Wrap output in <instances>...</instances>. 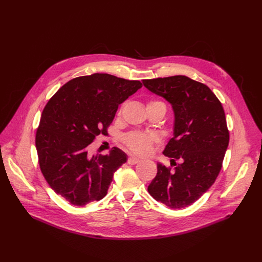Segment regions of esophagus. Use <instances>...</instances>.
Listing matches in <instances>:
<instances>
[{"mask_svg": "<svg viewBox=\"0 0 262 262\" xmlns=\"http://www.w3.org/2000/svg\"><path fill=\"white\" fill-rule=\"evenodd\" d=\"M140 162V160L138 159V158L136 157H129L128 158V160H127V163L129 164V165H136V164H138Z\"/></svg>", "mask_w": 262, "mask_h": 262, "instance_id": "34e87169", "label": "esophagus"}]
</instances>
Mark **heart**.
<instances>
[{
    "instance_id": "heart-1",
    "label": "heart",
    "mask_w": 262,
    "mask_h": 262,
    "mask_svg": "<svg viewBox=\"0 0 262 262\" xmlns=\"http://www.w3.org/2000/svg\"><path fill=\"white\" fill-rule=\"evenodd\" d=\"M123 106V105H122ZM147 106H159L166 110V105L159 100H151ZM122 107L119 110L121 112ZM158 142V138L155 135H146L141 133H130L124 138L125 145L139 156H148L151 154L153 145Z\"/></svg>"
}]
</instances>
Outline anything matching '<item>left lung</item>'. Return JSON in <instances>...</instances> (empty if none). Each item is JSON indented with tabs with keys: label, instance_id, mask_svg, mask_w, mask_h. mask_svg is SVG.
<instances>
[{
	"label": "left lung",
	"instance_id": "obj_1",
	"mask_svg": "<svg viewBox=\"0 0 262 262\" xmlns=\"http://www.w3.org/2000/svg\"><path fill=\"white\" fill-rule=\"evenodd\" d=\"M144 86L166 99L174 112L173 138L163 154L175 168L157 164L149 193L171 209L196 202L215 181L229 145L225 111L209 87L186 76L144 80ZM182 162L176 164L174 161Z\"/></svg>",
	"mask_w": 262,
	"mask_h": 262
}]
</instances>
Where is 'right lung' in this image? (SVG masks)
Returning <instances> with one entry per match:
<instances>
[{
	"instance_id": "right-lung-1",
	"label": "right lung",
	"mask_w": 262,
	"mask_h": 262,
	"mask_svg": "<svg viewBox=\"0 0 262 262\" xmlns=\"http://www.w3.org/2000/svg\"><path fill=\"white\" fill-rule=\"evenodd\" d=\"M143 84L109 74L75 78L46 105L36 132L40 170L56 194L74 206L98 202L107 194L114 172L127 156L118 148L88 156V147L107 135L118 105Z\"/></svg>"
}]
</instances>
